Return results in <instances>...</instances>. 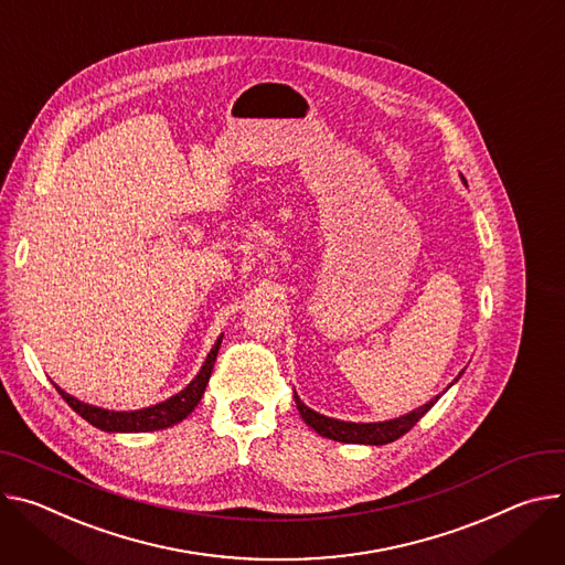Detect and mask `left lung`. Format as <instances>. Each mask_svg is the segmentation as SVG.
Returning <instances> with one entry per match:
<instances>
[{
  "label": "left lung",
  "instance_id": "8db88e82",
  "mask_svg": "<svg viewBox=\"0 0 565 565\" xmlns=\"http://www.w3.org/2000/svg\"><path fill=\"white\" fill-rule=\"evenodd\" d=\"M460 374H458V380H460ZM294 399H296V406H298L300 417L305 419V424L309 428H315L319 435L330 437V440H337V443H345V445H374V447H380V445L395 443L397 437L408 433L430 411V406L437 399H440V395H437L435 399H430L428 404H424V406L402 415V417H395V419H388V422H372V424H356V422L332 419V417H326V415H321L317 411L307 408L300 402L298 395H294Z\"/></svg>",
  "mask_w": 565,
  "mask_h": 565
}]
</instances>
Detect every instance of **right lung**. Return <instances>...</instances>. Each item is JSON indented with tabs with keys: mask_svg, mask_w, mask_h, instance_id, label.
Wrapping results in <instances>:
<instances>
[{
	"mask_svg": "<svg viewBox=\"0 0 565 565\" xmlns=\"http://www.w3.org/2000/svg\"><path fill=\"white\" fill-rule=\"evenodd\" d=\"M220 343H222V337L215 341L213 350L209 352L202 370L198 372V377L191 384H188L181 393L172 395L170 399H166L161 404H154V406H148V408H141V411H105V408L78 402L70 393L57 388L55 384L53 386L62 395V399H65L83 419H87L92 426H96L100 430H107V433H148V430L168 428V426L179 424L181 419H185L200 404V399L206 391V384L211 380V372H213V365H215V359H217Z\"/></svg>",
	"mask_w": 565,
	"mask_h": 565,
	"instance_id": "right-lung-1",
	"label": "right lung"
}]
</instances>
